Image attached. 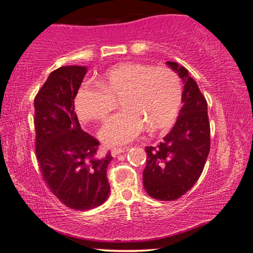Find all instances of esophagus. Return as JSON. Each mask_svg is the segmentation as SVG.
<instances>
[{
    "instance_id": "1",
    "label": "esophagus",
    "mask_w": 253,
    "mask_h": 253,
    "mask_svg": "<svg viewBox=\"0 0 253 253\" xmlns=\"http://www.w3.org/2000/svg\"><path fill=\"white\" fill-rule=\"evenodd\" d=\"M124 151H126V148H113L111 150V155H112V157H117Z\"/></svg>"
}]
</instances>
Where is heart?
I'll list each match as a JSON object with an SVG mask.
<instances>
[{"label":"heart","instance_id":"b5f03b06","mask_svg":"<svg viewBox=\"0 0 253 253\" xmlns=\"http://www.w3.org/2000/svg\"><path fill=\"white\" fill-rule=\"evenodd\" d=\"M119 97L123 110L107 120L99 132L107 144L130 142L147 126L151 131L170 126L180 107V83L171 69L129 61L105 70L98 84H82L74 104L83 122L103 121Z\"/></svg>","mask_w":253,"mask_h":253}]
</instances>
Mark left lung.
<instances>
[{
  "label": "left lung",
  "mask_w": 253,
  "mask_h": 253,
  "mask_svg": "<svg viewBox=\"0 0 253 253\" xmlns=\"http://www.w3.org/2000/svg\"><path fill=\"white\" fill-rule=\"evenodd\" d=\"M184 84L183 107L171 131L156 147H146L143 186L149 196L175 201L195 185L211 147L208 102L188 70L167 61Z\"/></svg>",
  "instance_id": "8db88e82"
}]
</instances>
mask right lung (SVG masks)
<instances>
[{"label": "right lung", "mask_w": 253, "mask_h": 253, "mask_svg": "<svg viewBox=\"0 0 253 253\" xmlns=\"http://www.w3.org/2000/svg\"><path fill=\"white\" fill-rule=\"evenodd\" d=\"M87 69L63 66L49 75L35 97L36 157L49 189L67 208H97L110 194V152L98 158L99 143L83 131L74 98Z\"/></svg>", "instance_id": "right-lung-1"}]
</instances>
